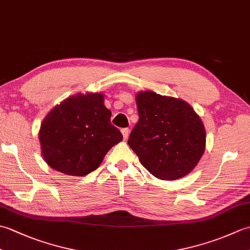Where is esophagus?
Segmentation results:
<instances>
[{
	"mask_svg": "<svg viewBox=\"0 0 250 250\" xmlns=\"http://www.w3.org/2000/svg\"><path fill=\"white\" fill-rule=\"evenodd\" d=\"M121 133H122V135H124V139L126 140L129 137V134H130V129H128V128L121 129Z\"/></svg>",
	"mask_w": 250,
	"mask_h": 250,
	"instance_id": "esophagus-1",
	"label": "esophagus"
}]
</instances>
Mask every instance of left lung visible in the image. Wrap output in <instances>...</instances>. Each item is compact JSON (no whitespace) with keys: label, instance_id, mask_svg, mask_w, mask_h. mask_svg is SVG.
<instances>
[{"label":"left lung","instance_id":"left-lung-1","mask_svg":"<svg viewBox=\"0 0 250 250\" xmlns=\"http://www.w3.org/2000/svg\"><path fill=\"white\" fill-rule=\"evenodd\" d=\"M139 121L128 144L153 176L175 180L189 174L205 150L206 132L194 109L184 100L153 91L135 97Z\"/></svg>","mask_w":250,"mask_h":250}]
</instances>
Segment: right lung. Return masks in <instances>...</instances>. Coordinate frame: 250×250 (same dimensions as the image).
<instances>
[{
    "mask_svg": "<svg viewBox=\"0 0 250 250\" xmlns=\"http://www.w3.org/2000/svg\"><path fill=\"white\" fill-rule=\"evenodd\" d=\"M110 116L102 93H78L56 105L39 133L46 163L72 176H84L97 169L110 148L122 141Z\"/></svg>",
    "mask_w": 250,
    "mask_h": 250,
    "instance_id": "right-lung-1",
    "label": "right lung"
}]
</instances>
